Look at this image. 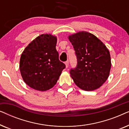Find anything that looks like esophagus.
I'll return each mask as SVG.
<instances>
[{"mask_svg":"<svg viewBox=\"0 0 129 129\" xmlns=\"http://www.w3.org/2000/svg\"><path fill=\"white\" fill-rule=\"evenodd\" d=\"M64 63H65V65H66V68H68L69 66V61H66Z\"/></svg>","mask_w":129,"mask_h":129,"instance_id":"esophagus-1","label":"esophagus"}]
</instances>
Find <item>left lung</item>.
Returning a JSON list of instances; mask_svg holds the SVG:
<instances>
[{
    "label": "left lung",
    "instance_id": "1",
    "mask_svg": "<svg viewBox=\"0 0 129 129\" xmlns=\"http://www.w3.org/2000/svg\"><path fill=\"white\" fill-rule=\"evenodd\" d=\"M77 56L76 68L70 76L80 89L92 91L99 88L108 78L111 69L110 52L101 40L87 31L68 37Z\"/></svg>",
    "mask_w": 129,
    "mask_h": 129
}]
</instances>
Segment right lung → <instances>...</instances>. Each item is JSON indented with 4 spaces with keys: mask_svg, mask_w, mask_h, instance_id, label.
I'll list each match as a JSON object with an SVG mask.
<instances>
[{
    "mask_svg": "<svg viewBox=\"0 0 129 129\" xmlns=\"http://www.w3.org/2000/svg\"><path fill=\"white\" fill-rule=\"evenodd\" d=\"M56 36L43 34L31 41L21 54L19 68L29 87L44 91L55 85L65 64L59 59Z\"/></svg>",
    "mask_w": 129,
    "mask_h": 129,
    "instance_id": "right-lung-1",
    "label": "right lung"
}]
</instances>
